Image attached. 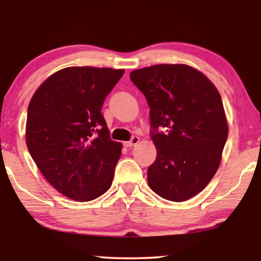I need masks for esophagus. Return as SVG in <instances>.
<instances>
[{"label":"esophagus","mask_w":261,"mask_h":261,"mask_svg":"<svg viewBox=\"0 0 261 261\" xmlns=\"http://www.w3.org/2000/svg\"><path fill=\"white\" fill-rule=\"evenodd\" d=\"M139 141H140V139H139L138 137H133V138H132L130 141L123 142V145L126 146V147H133V146L139 144Z\"/></svg>","instance_id":"esophagus-1"}]
</instances>
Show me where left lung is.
Masks as SVG:
<instances>
[{
  "instance_id": "1",
  "label": "left lung",
  "mask_w": 261,
  "mask_h": 261,
  "mask_svg": "<svg viewBox=\"0 0 261 261\" xmlns=\"http://www.w3.org/2000/svg\"><path fill=\"white\" fill-rule=\"evenodd\" d=\"M145 95L156 158L148 167L149 188L160 197L184 202L215 176L228 138L220 92L212 81L185 64H159L130 72ZM165 126L166 132L156 129Z\"/></svg>"
}]
</instances>
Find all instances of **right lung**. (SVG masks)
Wrapping results in <instances>:
<instances>
[{"label": "right lung", "instance_id": "add662e5", "mask_svg": "<svg viewBox=\"0 0 261 261\" xmlns=\"http://www.w3.org/2000/svg\"><path fill=\"white\" fill-rule=\"evenodd\" d=\"M123 73L109 67H65L31 98L28 151L45 179L73 201H92L113 183L122 144L109 138L101 108Z\"/></svg>", "mask_w": 261, "mask_h": 261}]
</instances>
